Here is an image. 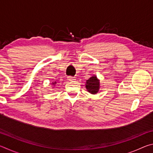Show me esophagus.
Instances as JSON below:
<instances>
[{
    "label": "esophagus",
    "mask_w": 153,
    "mask_h": 153,
    "mask_svg": "<svg viewBox=\"0 0 153 153\" xmlns=\"http://www.w3.org/2000/svg\"><path fill=\"white\" fill-rule=\"evenodd\" d=\"M67 79H68L69 82H74V80L76 79V77L72 76H68L67 77Z\"/></svg>",
    "instance_id": "34e87169"
}]
</instances>
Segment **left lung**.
Returning <instances> with one entry per match:
<instances>
[{
  "label": "left lung",
  "instance_id": "left-lung-1",
  "mask_svg": "<svg viewBox=\"0 0 153 153\" xmlns=\"http://www.w3.org/2000/svg\"><path fill=\"white\" fill-rule=\"evenodd\" d=\"M86 88L88 91L91 94H97L100 88L99 79H98L96 76H92L90 78L86 80Z\"/></svg>",
  "mask_w": 153,
  "mask_h": 153
}]
</instances>
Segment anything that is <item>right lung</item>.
<instances>
[{"instance_id": "add662e5", "label": "right lung", "mask_w": 153, "mask_h": 153, "mask_svg": "<svg viewBox=\"0 0 153 153\" xmlns=\"http://www.w3.org/2000/svg\"><path fill=\"white\" fill-rule=\"evenodd\" d=\"M56 84V82L52 83V84H53V85H55V84Z\"/></svg>"}]
</instances>
